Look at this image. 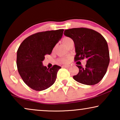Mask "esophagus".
Instances as JSON below:
<instances>
[{"label":"esophagus","mask_w":120,"mask_h":120,"mask_svg":"<svg viewBox=\"0 0 120 120\" xmlns=\"http://www.w3.org/2000/svg\"><path fill=\"white\" fill-rule=\"evenodd\" d=\"M69 65H63L62 68H69Z\"/></svg>","instance_id":"esophagus-1"}]
</instances>
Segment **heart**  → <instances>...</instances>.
Segmentation results:
<instances>
[{"instance_id":"1","label":"heart","mask_w":120,"mask_h":120,"mask_svg":"<svg viewBox=\"0 0 120 120\" xmlns=\"http://www.w3.org/2000/svg\"><path fill=\"white\" fill-rule=\"evenodd\" d=\"M73 41V40L69 37H64L63 39V40H62L63 43L64 44V45L66 46L67 47V46L69 45V44L71 41ZM54 50H55V48H53V51ZM68 60L69 58H68V57H62V58H59L58 62L61 63H68Z\"/></svg>"}]
</instances>
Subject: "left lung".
<instances>
[{"label": "left lung", "instance_id": "obj_1", "mask_svg": "<svg viewBox=\"0 0 120 120\" xmlns=\"http://www.w3.org/2000/svg\"><path fill=\"white\" fill-rule=\"evenodd\" d=\"M64 34L74 42L75 61L87 59L85 67L77 65L79 73L73 76L78 82L94 85L105 74L110 62L107 42L99 33L86 28H75L64 30Z\"/></svg>", "mask_w": 120, "mask_h": 120}]
</instances>
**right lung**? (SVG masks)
Segmentation results:
<instances>
[{
	"instance_id": "obj_1",
	"label": "right lung",
	"mask_w": 120,
	"mask_h": 120,
	"mask_svg": "<svg viewBox=\"0 0 120 120\" xmlns=\"http://www.w3.org/2000/svg\"><path fill=\"white\" fill-rule=\"evenodd\" d=\"M63 31L58 29L34 34L24 39L19 47L16 60L18 71L24 82L32 89L42 91L55 83L61 67L54 65L47 68L42 61L46 55L51 53L62 38Z\"/></svg>"
}]
</instances>
